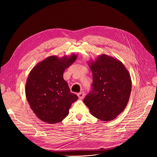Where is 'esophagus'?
<instances>
[{
	"label": "esophagus",
	"instance_id": "esophagus-1",
	"mask_svg": "<svg viewBox=\"0 0 157 157\" xmlns=\"http://www.w3.org/2000/svg\"><path fill=\"white\" fill-rule=\"evenodd\" d=\"M85 92H79V93H78V97L79 98H83L84 97H85Z\"/></svg>",
	"mask_w": 157,
	"mask_h": 157
}]
</instances>
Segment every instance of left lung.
I'll return each instance as SVG.
<instances>
[{
  "label": "left lung",
  "instance_id": "obj_1",
  "mask_svg": "<svg viewBox=\"0 0 157 157\" xmlns=\"http://www.w3.org/2000/svg\"><path fill=\"white\" fill-rule=\"evenodd\" d=\"M88 64L93 75L92 89L83 102L94 117L111 121L128 102L132 88L129 72L121 61L105 54Z\"/></svg>",
  "mask_w": 157,
  "mask_h": 157
}]
</instances>
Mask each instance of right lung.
I'll use <instances>...</instances> for the list:
<instances>
[{
    "instance_id": "add662e5",
    "label": "right lung",
    "mask_w": 157,
    "mask_h": 157,
    "mask_svg": "<svg viewBox=\"0 0 157 157\" xmlns=\"http://www.w3.org/2000/svg\"><path fill=\"white\" fill-rule=\"evenodd\" d=\"M77 57L75 54L62 58L49 56L30 72L25 85L26 97L31 109L44 122L54 124L62 121L68 115L72 104L78 99L63 78L65 70Z\"/></svg>"
}]
</instances>
